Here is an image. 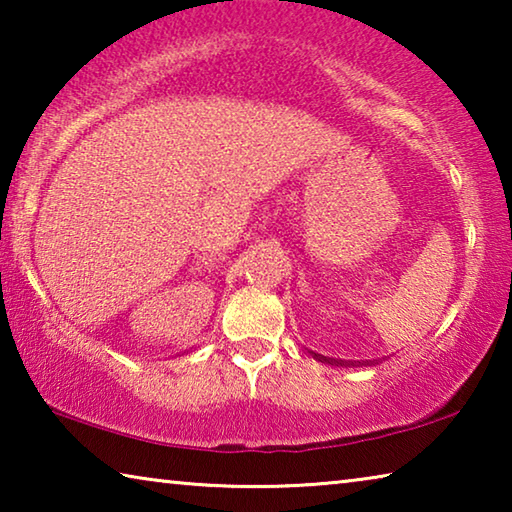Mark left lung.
Listing matches in <instances>:
<instances>
[{
	"mask_svg": "<svg viewBox=\"0 0 512 512\" xmlns=\"http://www.w3.org/2000/svg\"><path fill=\"white\" fill-rule=\"evenodd\" d=\"M316 357H318V361H332V363H339V361H334V359H327V357H320V354H316Z\"/></svg>",
	"mask_w": 512,
	"mask_h": 512,
	"instance_id": "left-lung-1",
	"label": "left lung"
}]
</instances>
